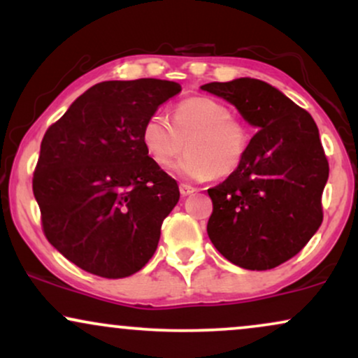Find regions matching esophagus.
Listing matches in <instances>:
<instances>
[{
  "label": "esophagus",
  "instance_id": "1",
  "mask_svg": "<svg viewBox=\"0 0 358 358\" xmlns=\"http://www.w3.org/2000/svg\"><path fill=\"white\" fill-rule=\"evenodd\" d=\"M193 192H195V188H193L192 185H188V183H180V193H182L183 196L192 195Z\"/></svg>",
  "mask_w": 358,
  "mask_h": 358
}]
</instances>
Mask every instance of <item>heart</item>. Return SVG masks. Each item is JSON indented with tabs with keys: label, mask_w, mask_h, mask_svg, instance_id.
<instances>
[{
	"label": "heart",
	"mask_w": 358,
	"mask_h": 358,
	"mask_svg": "<svg viewBox=\"0 0 358 358\" xmlns=\"http://www.w3.org/2000/svg\"><path fill=\"white\" fill-rule=\"evenodd\" d=\"M143 145L158 166L166 168L188 148L178 171L193 180L229 176L239 170L250 146V129L231 116L224 102L212 97H190L173 109L171 121L155 113L141 131Z\"/></svg>",
	"instance_id": "b5f03b06"
}]
</instances>
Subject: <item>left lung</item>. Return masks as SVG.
I'll return each instance as SVG.
<instances>
[{
    "label": "left lung",
    "mask_w": 358,
    "mask_h": 358,
    "mask_svg": "<svg viewBox=\"0 0 358 358\" xmlns=\"http://www.w3.org/2000/svg\"><path fill=\"white\" fill-rule=\"evenodd\" d=\"M203 90L229 101L257 129L239 170L208 188L207 232L232 264L273 269L308 244L323 222L328 159L305 109L273 85L242 77Z\"/></svg>",
    "instance_id": "obj_1"
}]
</instances>
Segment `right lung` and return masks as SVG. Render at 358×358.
I'll list each match as a JSON object with an SVG mask.
<instances>
[{
  "label": "right lung",
  "mask_w": 358,
  "mask_h": 358,
  "mask_svg": "<svg viewBox=\"0 0 358 358\" xmlns=\"http://www.w3.org/2000/svg\"><path fill=\"white\" fill-rule=\"evenodd\" d=\"M180 90L159 79L101 82L45 133L34 171L42 229L80 269L119 279L153 257L180 190L148 156L141 131Z\"/></svg>",
  "instance_id": "1"
}]
</instances>
